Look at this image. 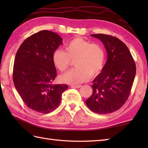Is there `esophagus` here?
Wrapping results in <instances>:
<instances>
[{"label": "esophagus", "mask_w": 148, "mask_h": 148, "mask_svg": "<svg viewBox=\"0 0 148 148\" xmlns=\"http://www.w3.org/2000/svg\"><path fill=\"white\" fill-rule=\"evenodd\" d=\"M71 87L72 88H79L80 87H81V85H71Z\"/></svg>", "instance_id": "obj_1"}]
</instances>
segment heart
I'll return each mask as SVG.
<instances>
[{
	"mask_svg": "<svg viewBox=\"0 0 148 148\" xmlns=\"http://www.w3.org/2000/svg\"><path fill=\"white\" fill-rule=\"evenodd\" d=\"M65 51L55 49L53 61L60 71H65L72 60L74 61L73 68L61 75L60 79L64 83L78 84L99 74L104 67L106 53L103 47L96 43H91L81 37H76L66 43Z\"/></svg>",
	"mask_w": 148,
	"mask_h": 148,
	"instance_id": "heart-1",
	"label": "heart"
}]
</instances>
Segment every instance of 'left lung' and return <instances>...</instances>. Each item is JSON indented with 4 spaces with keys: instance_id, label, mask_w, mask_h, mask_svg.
I'll use <instances>...</instances> for the list:
<instances>
[{
    "instance_id": "obj_1",
    "label": "left lung",
    "mask_w": 148,
    "mask_h": 148,
    "mask_svg": "<svg viewBox=\"0 0 148 148\" xmlns=\"http://www.w3.org/2000/svg\"><path fill=\"white\" fill-rule=\"evenodd\" d=\"M100 39L108 53L102 72L93 79V93L86 106L97 114H109L120 109L130 95L136 66L128 47L121 40L106 34H92Z\"/></svg>"
}]
</instances>
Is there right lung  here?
Listing matches in <instances>:
<instances>
[{
	"label": "right lung",
	"instance_id": "add662e5",
	"mask_svg": "<svg viewBox=\"0 0 148 148\" xmlns=\"http://www.w3.org/2000/svg\"><path fill=\"white\" fill-rule=\"evenodd\" d=\"M62 39L51 31L41 30L24 40L16 54L12 77L16 89L28 108L47 114L57 108L66 84H53L56 69L53 54Z\"/></svg>",
	"mask_w": 148,
	"mask_h": 148
}]
</instances>
